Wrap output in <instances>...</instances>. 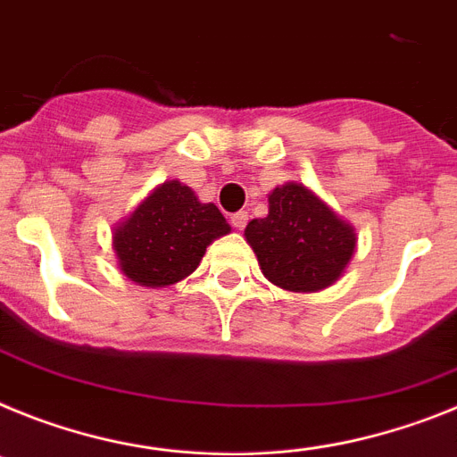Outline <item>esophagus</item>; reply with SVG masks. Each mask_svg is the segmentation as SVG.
Here are the masks:
<instances>
[{
    "mask_svg": "<svg viewBox=\"0 0 457 457\" xmlns=\"http://www.w3.org/2000/svg\"><path fill=\"white\" fill-rule=\"evenodd\" d=\"M245 223H248V213H245V212L232 213V225H234V228L244 229Z\"/></svg>",
    "mask_w": 457,
    "mask_h": 457,
    "instance_id": "obj_1",
    "label": "esophagus"
}]
</instances>
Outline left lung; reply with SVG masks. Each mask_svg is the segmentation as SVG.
I'll return each instance as SVG.
<instances>
[{
	"mask_svg": "<svg viewBox=\"0 0 457 457\" xmlns=\"http://www.w3.org/2000/svg\"><path fill=\"white\" fill-rule=\"evenodd\" d=\"M244 234L264 278L289 292L333 285L356 248L354 228L295 181L271 190L267 218L251 220Z\"/></svg>",
	"mask_w": 457,
	"mask_h": 457,
	"instance_id": "obj_1",
	"label": "left lung"
}]
</instances>
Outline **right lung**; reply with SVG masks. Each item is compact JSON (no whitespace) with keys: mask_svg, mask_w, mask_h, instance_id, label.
Wrapping results in <instances>:
<instances>
[{"mask_svg":"<svg viewBox=\"0 0 457 457\" xmlns=\"http://www.w3.org/2000/svg\"><path fill=\"white\" fill-rule=\"evenodd\" d=\"M229 232L216 204H202L188 186H158L112 232L119 269L133 283L165 287L195 271L206 245Z\"/></svg>","mask_w":457,"mask_h":457,"instance_id":"add662e5","label":"right lung"}]
</instances>
